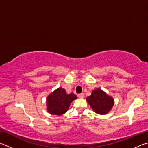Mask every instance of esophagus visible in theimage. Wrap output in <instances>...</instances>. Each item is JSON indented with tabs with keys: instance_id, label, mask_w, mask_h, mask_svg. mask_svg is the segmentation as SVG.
Wrapping results in <instances>:
<instances>
[{
	"instance_id": "esophagus-1",
	"label": "esophagus",
	"mask_w": 148,
	"mask_h": 148,
	"mask_svg": "<svg viewBox=\"0 0 148 148\" xmlns=\"http://www.w3.org/2000/svg\"><path fill=\"white\" fill-rule=\"evenodd\" d=\"M84 97H85L84 93H81V94L77 95V97L79 99H83V98H84Z\"/></svg>"
}]
</instances>
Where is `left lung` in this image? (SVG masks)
<instances>
[{
	"label": "left lung",
	"mask_w": 148,
	"mask_h": 148,
	"mask_svg": "<svg viewBox=\"0 0 148 148\" xmlns=\"http://www.w3.org/2000/svg\"><path fill=\"white\" fill-rule=\"evenodd\" d=\"M86 100L95 113L101 115L108 113L114 104L113 97L100 88L92 90L91 95Z\"/></svg>",
	"instance_id": "1"
}]
</instances>
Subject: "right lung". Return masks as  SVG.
I'll return each instance as SVG.
<instances>
[{
    "mask_svg": "<svg viewBox=\"0 0 148 148\" xmlns=\"http://www.w3.org/2000/svg\"><path fill=\"white\" fill-rule=\"evenodd\" d=\"M77 97L74 93L68 94L62 87H59L46 98V109L51 115L61 116L68 111L72 102Z\"/></svg>",
    "mask_w": 148,
    "mask_h": 148,
    "instance_id": "add662e5",
    "label": "right lung"
}]
</instances>
